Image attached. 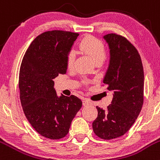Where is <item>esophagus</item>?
I'll list each match as a JSON object with an SVG mask.
<instances>
[{"mask_svg": "<svg viewBox=\"0 0 160 160\" xmlns=\"http://www.w3.org/2000/svg\"><path fill=\"white\" fill-rule=\"evenodd\" d=\"M92 102L90 101V100H88V99H84V100H83V106H88V105H90Z\"/></svg>", "mask_w": 160, "mask_h": 160, "instance_id": "1", "label": "esophagus"}]
</instances>
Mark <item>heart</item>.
Wrapping results in <instances>:
<instances>
[{"label": "heart", "mask_w": 160, "mask_h": 160, "mask_svg": "<svg viewBox=\"0 0 160 160\" xmlns=\"http://www.w3.org/2000/svg\"><path fill=\"white\" fill-rule=\"evenodd\" d=\"M80 47L83 51L90 54L96 62L102 61L106 58V48L104 43L100 40L93 36H87L80 42ZM76 53L70 50L67 56V67L72 69L74 66Z\"/></svg>", "instance_id": "1"}]
</instances>
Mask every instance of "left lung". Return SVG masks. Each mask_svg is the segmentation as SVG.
Wrapping results in <instances>:
<instances>
[{"instance_id": "left-lung-1", "label": "left lung", "mask_w": 160, "mask_h": 160, "mask_svg": "<svg viewBox=\"0 0 160 160\" xmlns=\"http://www.w3.org/2000/svg\"><path fill=\"white\" fill-rule=\"evenodd\" d=\"M103 39L110 49L103 83L114 94L107 110L97 107L93 129L97 137L108 140L124 135L137 119L143 104L144 73L140 55L127 38L109 33Z\"/></svg>"}]
</instances>
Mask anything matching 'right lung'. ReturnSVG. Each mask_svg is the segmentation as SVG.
<instances>
[{"label":"right lung","mask_w":160,"mask_h":160,"mask_svg":"<svg viewBox=\"0 0 160 160\" xmlns=\"http://www.w3.org/2000/svg\"><path fill=\"white\" fill-rule=\"evenodd\" d=\"M78 36L69 31L44 32L32 41L21 62L19 89L23 112L32 127L48 139L66 137L82 107L74 95L58 97L53 80L66 73L67 53Z\"/></svg>","instance_id":"obj_1"}]
</instances>
